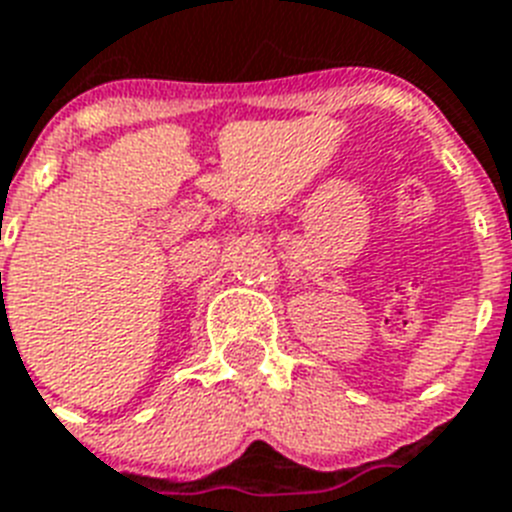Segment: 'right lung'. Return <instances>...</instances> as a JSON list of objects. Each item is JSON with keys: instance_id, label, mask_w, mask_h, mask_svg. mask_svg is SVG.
<instances>
[{"instance_id": "add662e5", "label": "right lung", "mask_w": 512, "mask_h": 512, "mask_svg": "<svg viewBox=\"0 0 512 512\" xmlns=\"http://www.w3.org/2000/svg\"><path fill=\"white\" fill-rule=\"evenodd\" d=\"M0 281H2V276H0Z\"/></svg>"}]
</instances>
